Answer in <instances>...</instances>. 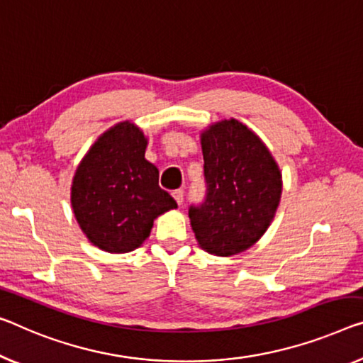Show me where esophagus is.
Returning a JSON list of instances; mask_svg holds the SVG:
<instances>
[{
  "instance_id": "1",
  "label": "esophagus",
  "mask_w": 363,
  "mask_h": 363,
  "mask_svg": "<svg viewBox=\"0 0 363 363\" xmlns=\"http://www.w3.org/2000/svg\"><path fill=\"white\" fill-rule=\"evenodd\" d=\"M172 197H174L177 205H181L184 202V191H181V189H177V191L172 192Z\"/></svg>"
}]
</instances>
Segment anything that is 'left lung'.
Here are the masks:
<instances>
[{
    "mask_svg": "<svg viewBox=\"0 0 363 363\" xmlns=\"http://www.w3.org/2000/svg\"><path fill=\"white\" fill-rule=\"evenodd\" d=\"M207 196L191 205L189 218L199 246L215 256H235L261 240L282 196V174L252 130L236 118L200 133Z\"/></svg>",
    "mask_w": 363,
    "mask_h": 363,
    "instance_id": "left-lung-1",
    "label": "left lung"
}]
</instances>
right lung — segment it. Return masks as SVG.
<instances>
[{
  "label": "right lung",
  "mask_w": 363,
  "mask_h": 363,
  "mask_svg": "<svg viewBox=\"0 0 363 363\" xmlns=\"http://www.w3.org/2000/svg\"><path fill=\"white\" fill-rule=\"evenodd\" d=\"M148 140L121 122L96 140L74 172L72 207L86 238L106 252L143 245L155 218L177 203L160 187L158 167L145 160Z\"/></svg>",
  "instance_id": "right-lung-1"
}]
</instances>
